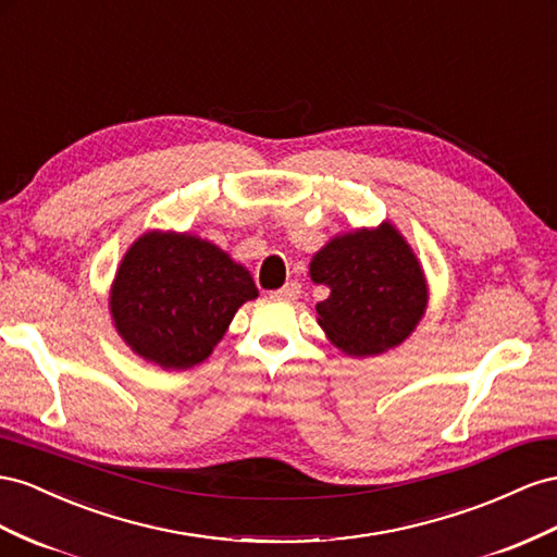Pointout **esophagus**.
Instances as JSON below:
<instances>
[{
  "instance_id": "34e87169",
  "label": "esophagus",
  "mask_w": 557,
  "mask_h": 557,
  "mask_svg": "<svg viewBox=\"0 0 557 557\" xmlns=\"http://www.w3.org/2000/svg\"><path fill=\"white\" fill-rule=\"evenodd\" d=\"M299 288H302V285H299L297 281H288L285 285H281V288L276 290V295L285 297V299H295L299 293H302Z\"/></svg>"
}]
</instances>
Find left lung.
Wrapping results in <instances>:
<instances>
[{"label":"left lung","mask_w":557,"mask_h":557,"mask_svg":"<svg viewBox=\"0 0 557 557\" xmlns=\"http://www.w3.org/2000/svg\"><path fill=\"white\" fill-rule=\"evenodd\" d=\"M309 274L330 288L315 305L319 323L349 356L396 347L426 309L422 267L391 224L333 238L313 255Z\"/></svg>","instance_id":"8db88e82"}]
</instances>
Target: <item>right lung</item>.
<instances>
[{
  "instance_id": "1",
  "label": "right lung",
  "mask_w": 557,
  "mask_h": 557,
  "mask_svg": "<svg viewBox=\"0 0 557 557\" xmlns=\"http://www.w3.org/2000/svg\"><path fill=\"white\" fill-rule=\"evenodd\" d=\"M258 297L248 269L189 234L149 232L131 246L112 285L119 335L145 360L185 370L227 333L236 309Z\"/></svg>"
}]
</instances>
